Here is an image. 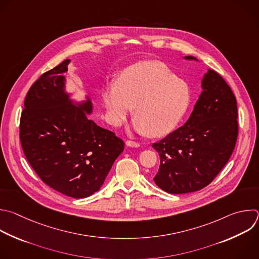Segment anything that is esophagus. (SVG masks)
<instances>
[{"mask_svg": "<svg viewBox=\"0 0 259 259\" xmlns=\"http://www.w3.org/2000/svg\"><path fill=\"white\" fill-rule=\"evenodd\" d=\"M126 145L127 146H130V147H139L140 144L136 141H132V140H127L126 141Z\"/></svg>", "mask_w": 259, "mask_h": 259, "instance_id": "obj_1", "label": "esophagus"}]
</instances>
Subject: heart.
<instances>
[{"label": "heart", "instance_id": "heart-1", "mask_svg": "<svg viewBox=\"0 0 259 259\" xmlns=\"http://www.w3.org/2000/svg\"><path fill=\"white\" fill-rule=\"evenodd\" d=\"M102 98L113 126H121L134 108V129L159 137L173 130L185 115L191 93L187 83L164 64L146 61L123 70L117 82L103 89Z\"/></svg>", "mask_w": 259, "mask_h": 259}]
</instances>
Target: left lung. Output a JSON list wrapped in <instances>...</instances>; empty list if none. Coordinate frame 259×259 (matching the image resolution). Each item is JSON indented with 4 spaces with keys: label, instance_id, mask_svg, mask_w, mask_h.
Returning <instances> with one entry per match:
<instances>
[{
    "label": "left lung",
    "instance_id": "8db88e82",
    "mask_svg": "<svg viewBox=\"0 0 259 259\" xmlns=\"http://www.w3.org/2000/svg\"><path fill=\"white\" fill-rule=\"evenodd\" d=\"M186 60H197L187 56ZM188 121L152 144L160 164L154 183L171 194L198 191L230 159L238 136L236 98L225 79L208 69Z\"/></svg>",
    "mask_w": 259,
    "mask_h": 259
}]
</instances>
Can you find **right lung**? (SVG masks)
<instances>
[{
  "label": "right lung",
  "mask_w": 259,
  "mask_h": 259,
  "mask_svg": "<svg viewBox=\"0 0 259 259\" xmlns=\"http://www.w3.org/2000/svg\"><path fill=\"white\" fill-rule=\"evenodd\" d=\"M69 63L63 61L31 85L20 119V141L44 183L64 195L84 198L100 190L124 141L89 119V98L73 105L65 92Z\"/></svg>",
  "instance_id": "add662e5"
}]
</instances>
